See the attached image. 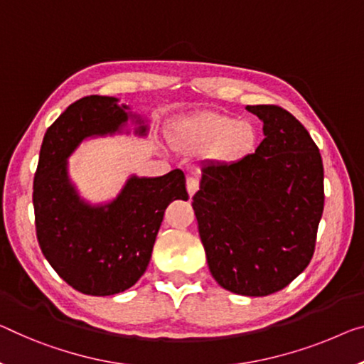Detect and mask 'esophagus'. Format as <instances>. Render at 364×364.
I'll return each mask as SVG.
<instances>
[{
  "label": "esophagus",
  "instance_id": "esophagus-1",
  "mask_svg": "<svg viewBox=\"0 0 364 364\" xmlns=\"http://www.w3.org/2000/svg\"><path fill=\"white\" fill-rule=\"evenodd\" d=\"M198 190V181L195 177H187V192L190 197H193Z\"/></svg>",
  "mask_w": 364,
  "mask_h": 364
}]
</instances>
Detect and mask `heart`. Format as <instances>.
I'll use <instances>...</instances> for the list:
<instances>
[{"instance_id": "1", "label": "heart", "mask_w": 364, "mask_h": 364, "mask_svg": "<svg viewBox=\"0 0 364 364\" xmlns=\"http://www.w3.org/2000/svg\"><path fill=\"white\" fill-rule=\"evenodd\" d=\"M255 130L249 122H236L220 114H198L178 122L171 133V144L177 151L198 154L216 146L228 159L242 158L252 149Z\"/></svg>"}]
</instances>
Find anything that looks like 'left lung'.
Returning <instances> with one entry per match:
<instances>
[{
	"mask_svg": "<svg viewBox=\"0 0 364 364\" xmlns=\"http://www.w3.org/2000/svg\"><path fill=\"white\" fill-rule=\"evenodd\" d=\"M264 141L236 163L201 166L192 206L213 278L228 291L268 296L314 254L323 211V166L299 120L278 105H247Z\"/></svg>",
	"mask_w": 364,
	"mask_h": 364,
	"instance_id": "1",
	"label": "left lung"
}]
</instances>
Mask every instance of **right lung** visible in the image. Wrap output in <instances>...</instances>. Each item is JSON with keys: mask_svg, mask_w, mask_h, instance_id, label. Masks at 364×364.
Here are the masks:
<instances>
[{"mask_svg": "<svg viewBox=\"0 0 364 364\" xmlns=\"http://www.w3.org/2000/svg\"><path fill=\"white\" fill-rule=\"evenodd\" d=\"M132 132L146 138V117L117 97L87 96L71 104L43 136L33 177L38 245L53 270L85 294L132 288L146 272L167 205L188 198L181 169L159 177L130 174L107 201L82 197L70 176L73 153L87 139Z\"/></svg>", "mask_w": 364, "mask_h": 364, "instance_id": "1", "label": "right lung"}]
</instances>
